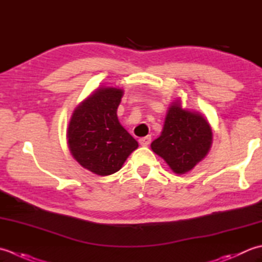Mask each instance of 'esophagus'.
I'll use <instances>...</instances> for the list:
<instances>
[{
	"mask_svg": "<svg viewBox=\"0 0 262 262\" xmlns=\"http://www.w3.org/2000/svg\"><path fill=\"white\" fill-rule=\"evenodd\" d=\"M150 142H151L150 136H147V137H143V138L139 139V143H140V145H141L142 147H147Z\"/></svg>",
	"mask_w": 262,
	"mask_h": 262,
	"instance_id": "34e87169",
	"label": "esophagus"
}]
</instances>
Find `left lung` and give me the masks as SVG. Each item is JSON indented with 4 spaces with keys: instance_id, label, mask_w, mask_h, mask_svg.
<instances>
[{
    "instance_id": "8db88e82",
    "label": "left lung",
    "mask_w": 262,
    "mask_h": 262,
    "mask_svg": "<svg viewBox=\"0 0 262 262\" xmlns=\"http://www.w3.org/2000/svg\"><path fill=\"white\" fill-rule=\"evenodd\" d=\"M212 130L200 112L182 107V100L172 101L161 136L151 142V150L162 157L173 173L182 175L193 169L209 152Z\"/></svg>"
}]
</instances>
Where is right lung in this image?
Here are the masks:
<instances>
[{
  "label": "right lung",
  "mask_w": 262,
  "mask_h": 262,
  "mask_svg": "<svg viewBox=\"0 0 262 262\" xmlns=\"http://www.w3.org/2000/svg\"><path fill=\"white\" fill-rule=\"evenodd\" d=\"M123 94V88L99 86L77 105L69 121V150L83 168L96 175L116 173L139 147L116 114Z\"/></svg>",
  "instance_id": "obj_1"
}]
</instances>
